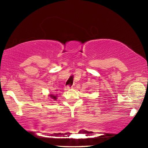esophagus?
I'll return each mask as SVG.
<instances>
[{
    "label": "esophagus",
    "instance_id": "esophagus-1",
    "mask_svg": "<svg viewBox=\"0 0 148 148\" xmlns=\"http://www.w3.org/2000/svg\"><path fill=\"white\" fill-rule=\"evenodd\" d=\"M70 88H72V87H69V86H66V87H64V90H65V91H67V90H69Z\"/></svg>",
    "mask_w": 148,
    "mask_h": 148
}]
</instances>
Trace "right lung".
Returning a JSON list of instances; mask_svg holds the SVG:
<instances>
[{
  "label": "right lung",
  "instance_id": "obj_1",
  "mask_svg": "<svg viewBox=\"0 0 148 148\" xmlns=\"http://www.w3.org/2000/svg\"><path fill=\"white\" fill-rule=\"evenodd\" d=\"M48 96H49L50 101H56L57 100V98H58L57 95H54V94H49L48 95Z\"/></svg>",
  "mask_w": 148,
  "mask_h": 148
}]
</instances>
